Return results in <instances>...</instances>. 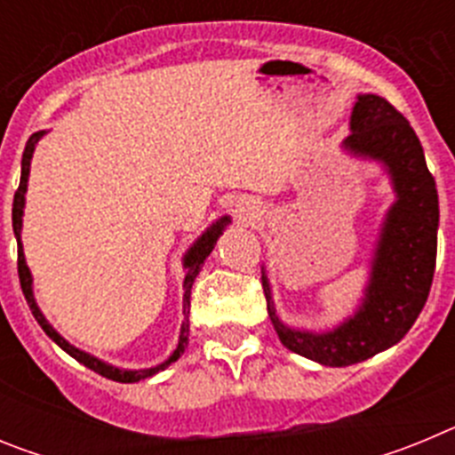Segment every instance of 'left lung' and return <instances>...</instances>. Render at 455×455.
Masks as SVG:
<instances>
[{
    "label": "left lung",
    "instance_id": "obj_1",
    "mask_svg": "<svg viewBox=\"0 0 455 455\" xmlns=\"http://www.w3.org/2000/svg\"><path fill=\"white\" fill-rule=\"evenodd\" d=\"M341 146L351 155L383 164L396 193L373 251L363 305L328 332L296 331L277 319L271 284L262 271L268 316L280 341L289 351L325 367L363 363L403 339L431 291L440 223L435 180L426 166L424 148L387 100L357 95L351 134Z\"/></svg>",
    "mask_w": 455,
    "mask_h": 455
}]
</instances>
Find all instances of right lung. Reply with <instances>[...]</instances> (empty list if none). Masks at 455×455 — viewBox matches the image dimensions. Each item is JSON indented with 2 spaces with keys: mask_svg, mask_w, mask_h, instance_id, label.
Here are the masks:
<instances>
[{
  "mask_svg": "<svg viewBox=\"0 0 455 455\" xmlns=\"http://www.w3.org/2000/svg\"><path fill=\"white\" fill-rule=\"evenodd\" d=\"M43 136H45V132H36V134L29 136L27 146H24L22 175H20V187H18V191H15V198H13V232H15V239H18V275H20V287H22L24 299H27V303H29L31 315H34V319L38 321L40 328L45 331V335L50 337L52 341H56V344H59V347H61L68 355H72L75 360H77V363H82L84 367L92 369V371L100 373V376H104V378H108V380H116V383H139V380H143V378H150V376H155V373L164 371V369H166L171 363H175V360H178V357L184 353V348H187V344H188V307H191L193 280H196V275H198L200 268H203V264H204V259L209 257V252L214 251L216 241H219V236L223 235L225 225L230 223V219H228V216H223V219L216 220V223L212 225V228H207V232H204V235L200 236V239L196 241L191 248H188L187 255H184V268H187V275H184V321H182V331H180L178 348L172 351V355L168 357L166 363L156 364V367H152V369H134V371H127V369H118V367H114V364L102 363V360H98V357H92L91 353L79 351V348L72 347L70 341L63 339V337L59 335L54 328H52L50 321L43 316V312H40L38 305H36L34 291H31V283H34V280H31V271H29V267H27V259H24L20 232H22L24 193H27V182H29L31 156H34L36 146H38V140L43 139Z\"/></svg>",
  "mask_w": 455,
  "mask_h": 455,
  "instance_id": "add662e5",
  "label": "right lung"
}]
</instances>
